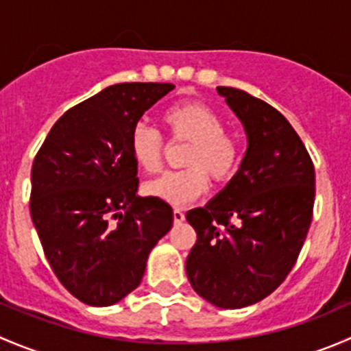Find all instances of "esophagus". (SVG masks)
<instances>
[{
	"label": "esophagus",
	"mask_w": 351,
	"mask_h": 351,
	"mask_svg": "<svg viewBox=\"0 0 351 351\" xmlns=\"http://www.w3.org/2000/svg\"><path fill=\"white\" fill-rule=\"evenodd\" d=\"M173 221H175L176 224L185 221V214H183L182 208H175V210H173Z\"/></svg>",
	"instance_id": "1"
}]
</instances>
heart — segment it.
<instances>
[{"label": "heart", "instance_id": "b5f03b06", "mask_svg": "<svg viewBox=\"0 0 351 351\" xmlns=\"http://www.w3.org/2000/svg\"><path fill=\"white\" fill-rule=\"evenodd\" d=\"M162 123L173 141L190 143L183 165L185 169L165 173L146 185V193L169 205H183L205 193L208 176L217 183L232 180L243 162V143L238 134L226 129L217 110L202 101H183L166 108ZM129 149L137 168L158 173L162 168L165 139L147 123L134 125Z\"/></svg>", "mask_w": 351, "mask_h": 351}]
</instances>
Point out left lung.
<instances>
[{"label":"left lung","instance_id":"8db88e82","mask_svg":"<svg viewBox=\"0 0 351 351\" xmlns=\"http://www.w3.org/2000/svg\"><path fill=\"white\" fill-rule=\"evenodd\" d=\"M247 134L241 168L205 207L186 212L197 241L186 256L193 290L222 309L270 295L295 265L313 222L316 175L289 120L243 90L217 86Z\"/></svg>","mask_w":351,"mask_h":351}]
</instances>
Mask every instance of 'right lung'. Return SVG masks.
Masks as SVG:
<instances>
[{"label":"right lung","instance_id":"1","mask_svg":"<svg viewBox=\"0 0 351 351\" xmlns=\"http://www.w3.org/2000/svg\"><path fill=\"white\" fill-rule=\"evenodd\" d=\"M173 88H105L67 110L35 154L32 221L54 275L81 302L112 306L132 292L151 250L171 229L169 204L136 195L129 139L143 113Z\"/></svg>","mask_w":351,"mask_h":351}]
</instances>
